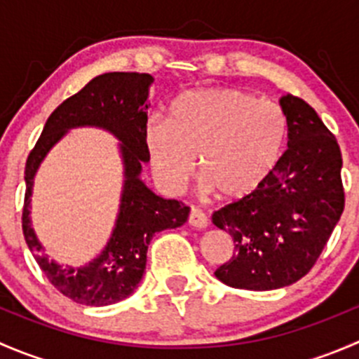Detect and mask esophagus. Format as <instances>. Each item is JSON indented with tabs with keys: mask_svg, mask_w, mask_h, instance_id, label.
I'll return each instance as SVG.
<instances>
[{
	"mask_svg": "<svg viewBox=\"0 0 359 359\" xmlns=\"http://www.w3.org/2000/svg\"><path fill=\"white\" fill-rule=\"evenodd\" d=\"M187 222H189L191 227H196V229H205V227L208 226V219H206V215L200 208H196V206H191Z\"/></svg>",
	"mask_w": 359,
	"mask_h": 359,
	"instance_id": "34e87169",
	"label": "esophagus"
}]
</instances>
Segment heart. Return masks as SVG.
Masks as SVG:
<instances>
[{"mask_svg": "<svg viewBox=\"0 0 359 359\" xmlns=\"http://www.w3.org/2000/svg\"><path fill=\"white\" fill-rule=\"evenodd\" d=\"M151 168L166 189L198 175L226 200L259 189L280 163L288 135L285 111L240 88L191 90L173 100L168 123L146 126Z\"/></svg>", "mask_w": 359, "mask_h": 359, "instance_id": "obj_1", "label": "heart"}]
</instances>
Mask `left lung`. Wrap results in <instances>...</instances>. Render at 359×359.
Instances as JSON below:
<instances>
[{
	"label": "left lung",
	"instance_id": "8db88e82",
	"mask_svg": "<svg viewBox=\"0 0 359 359\" xmlns=\"http://www.w3.org/2000/svg\"><path fill=\"white\" fill-rule=\"evenodd\" d=\"M288 149L257 191L217 210L212 222L231 234L234 253L215 271L243 290H276L306 276L344 212L342 154L316 111L295 95L280 100Z\"/></svg>",
	"mask_w": 359,
	"mask_h": 359
}]
</instances>
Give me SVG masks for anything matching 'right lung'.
<instances>
[{"label": "right lung", "mask_w": 359, "mask_h": 359, "mask_svg": "<svg viewBox=\"0 0 359 359\" xmlns=\"http://www.w3.org/2000/svg\"><path fill=\"white\" fill-rule=\"evenodd\" d=\"M154 78L146 72H106L64 100L46 119L25 163L22 231L25 243L50 283L83 306H109L132 295L144 276L147 247L159 231L180 227L189 217L182 201L165 200L140 180L146 147L147 95ZM76 126H99L120 142L126 170L122 203L107 248L83 268H64L44 255L30 227L28 208L34 175L48 151Z\"/></svg>", "instance_id": "add662e5"}]
</instances>
